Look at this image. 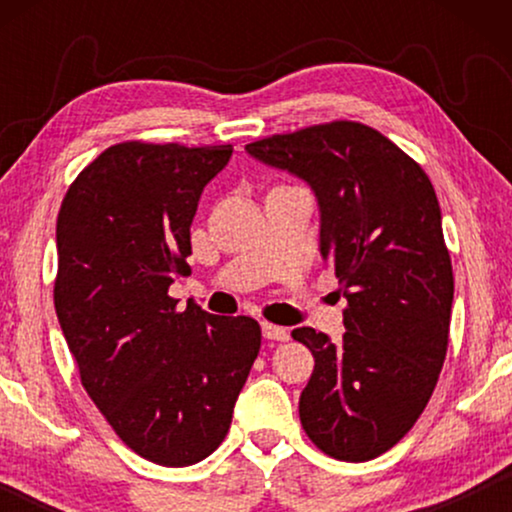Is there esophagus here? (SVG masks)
<instances>
[{
    "instance_id": "34e87169",
    "label": "esophagus",
    "mask_w": 512,
    "mask_h": 512,
    "mask_svg": "<svg viewBox=\"0 0 512 512\" xmlns=\"http://www.w3.org/2000/svg\"><path fill=\"white\" fill-rule=\"evenodd\" d=\"M263 338L265 340H277V342H286L289 340V331L282 326L270 324V321H263Z\"/></svg>"
}]
</instances>
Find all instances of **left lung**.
<instances>
[{
  "label": "left lung",
  "mask_w": 512,
  "mask_h": 512,
  "mask_svg": "<svg viewBox=\"0 0 512 512\" xmlns=\"http://www.w3.org/2000/svg\"><path fill=\"white\" fill-rule=\"evenodd\" d=\"M312 186L321 256L335 268L345 335L291 331L314 356L298 412L328 457L370 461L422 415L450 340L454 275L436 191L408 153L368 125L331 121L247 144Z\"/></svg>",
  "instance_id": "obj_1"
}]
</instances>
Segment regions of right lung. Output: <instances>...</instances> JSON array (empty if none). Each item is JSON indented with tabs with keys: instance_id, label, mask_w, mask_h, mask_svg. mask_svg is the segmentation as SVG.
Instances as JSON below:
<instances>
[{
	"instance_id": "obj_1",
	"label": "right lung",
	"mask_w": 512,
	"mask_h": 512,
	"mask_svg": "<svg viewBox=\"0 0 512 512\" xmlns=\"http://www.w3.org/2000/svg\"><path fill=\"white\" fill-rule=\"evenodd\" d=\"M233 146L121 142L83 167L58 214L53 303L81 384L116 436L160 466L223 443L261 349L251 317H216L170 284L191 223Z\"/></svg>"
}]
</instances>
